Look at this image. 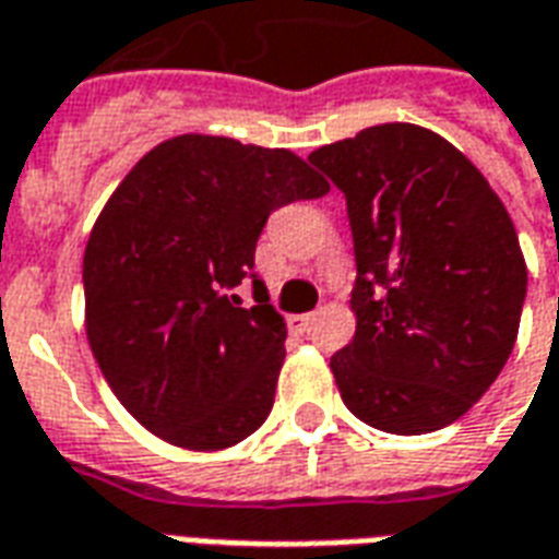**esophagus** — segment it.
I'll use <instances>...</instances> for the list:
<instances>
[{
  "instance_id": "obj_1",
  "label": "esophagus",
  "mask_w": 559,
  "mask_h": 559,
  "mask_svg": "<svg viewBox=\"0 0 559 559\" xmlns=\"http://www.w3.org/2000/svg\"><path fill=\"white\" fill-rule=\"evenodd\" d=\"M311 322H313L311 313H301V317H290L287 325H290L293 332H308V329H311Z\"/></svg>"
}]
</instances>
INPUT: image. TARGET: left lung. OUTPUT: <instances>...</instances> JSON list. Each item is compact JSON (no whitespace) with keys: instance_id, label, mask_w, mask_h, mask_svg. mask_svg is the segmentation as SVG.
<instances>
[{"instance_id":"8db88e82","label":"left lung","mask_w":559,"mask_h":559,"mask_svg":"<svg viewBox=\"0 0 559 559\" xmlns=\"http://www.w3.org/2000/svg\"><path fill=\"white\" fill-rule=\"evenodd\" d=\"M346 195L355 337L332 355L367 427L424 436L486 394L510 358L527 266L507 206L438 132L379 123L308 156Z\"/></svg>"}]
</instances>
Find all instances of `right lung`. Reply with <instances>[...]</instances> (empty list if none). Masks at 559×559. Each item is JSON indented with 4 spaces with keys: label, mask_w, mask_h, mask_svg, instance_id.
<instances>
[{
    "label": "right lung",
    "mask_w": 559,
    "mask_h": 559,
    "mask_svg": "<svg viewBox=\"0 0 559 559\" xmlns=\"http://www.w3.org/2000/svg\"><path fill=\"white\" fill-rule=\"evenodd\" d=\"M329 192L284 147L186 132L132 165L91 227L85 334L103 379L144 429L225 450L275 403L287 325L254 275L272 210ZM255 284L258 306L234 289Z\"/></svg>",
    "instance_id": "obj_1"
}]
</instances>
